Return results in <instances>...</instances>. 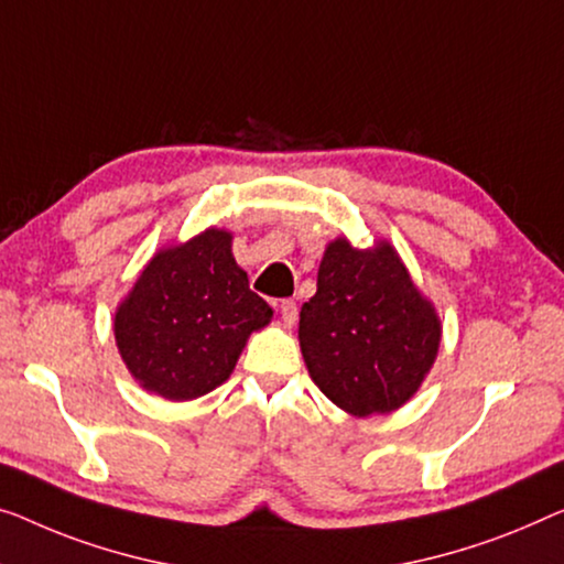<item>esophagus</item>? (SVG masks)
Segmentation results:
<instances>
[{
  "label": "esophagus",
  "instance_id": "34e87169",
  "mask_svg": "<svg viewBox=\"0 0 564 564\" xmlns=\"http://www.w3.org/2000/svg\"><path fill=\"white\" fill-rule=\"evenodd\" d=\"M279 314H281V318H283V324H285V326H293V324H296V318H299V306H296V301H293V299H283L281 304H279Z\"/></svg>",
  "mask_w": 564,
  "mask_h": 564
}]
</instances>
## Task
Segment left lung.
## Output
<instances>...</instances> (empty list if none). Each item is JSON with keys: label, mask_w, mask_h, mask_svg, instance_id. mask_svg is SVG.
<instances>
[{"label": "left lung", "mask_w": 564, "mask_h": 564, "mask_svg": "<svg viewBox=\"0 0 564 564\" xmlns=\"http://www.w3.org/2000/svg\"><path fill=\"white\" fill-rule=\"evenodd\" d=\"M311 380L355 417L392 413L413 398L441 347V318L388 240L324 250L316 293L301 306Z\"/></svg>", "instance_id": "8db88e82"}]
</instances>
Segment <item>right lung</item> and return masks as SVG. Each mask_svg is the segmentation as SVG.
I'll return each mask as SVG.
<instances>
[{"label":"right lung","instance_id":"obj_1","mask_svg":"<svg viewBox=\"0 0 564 564\" xmlns=\"http://www.w3.org/2000/svg\"><path fill=\"white\" fill-rule=\"evenodd\" d=\"M271 316L235 263L232 235L209 228L149 260L116 308L113 334L133 380L182 402L220 388Z\"/></svg>","mask_w":564,"mask_h":564}]
</instances>
